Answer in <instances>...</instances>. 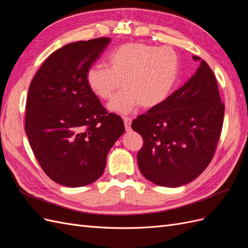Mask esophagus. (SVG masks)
Returning a JSON list of instances; mask_svg holds the SVG:
<instances>
[{
  "label": "esophagus",
  "mask_w": 248,
  "mask_h": 248,
  "mask_svg": "<svg viewBox=\"0 0 248 248\" xmlns=\"http://www.w3.org/2000/svg\"><path fill=\"white\" fill-rule=\"evenodd\" d=\"M123 120H124V125H125L126 131H129V130L131 129V121H132L131 118H129V117H124Z\"/></svg>",
  "instance_id": "obj_1"
}]
</instances>
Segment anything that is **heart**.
Returning a JSON list of instances; mask_svg holds the SVG:
<instances>
[{
	"label": "heart",
	"instance_id": "1",
	"mask_svg": "<svg viewBox=\"0 0 248 248\" xmlns=\"http://www.w3.org/2000/svg\"><path fill=\"white\" fill-rule=\"evenodd\" d=\"M108 66L95 64L87 71V84L100 99L112 97L108 109L127 114L137 106L150 108L166 100L174 90L180 74V61L175 50L141 42H128L112 50Z\"/></svg>",
	"mask_w": 248,
	"mask_h": 248
}]
</instances>
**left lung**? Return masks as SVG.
I'll return each instance as SVG.
<instances>
[{
	"label": "left lung",
	"mask_w": 248,
	"mask_h": 248,
	"mask_svg": "<svg viewBox=\"0 0 248 248\" xmlns=\"http://www.w3.org/2000/svg\"><path fill=\"white\" fill-rule=\"evenodd\" d=\"M197 72L158 106L133 120L144 145L140 170L156 185L179 187L199 177L211 162L224 115L213 71L200 57Z\"/></svg>",
	"instance_id": "1"
}]
</instances>
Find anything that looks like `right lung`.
Listing matches in <instances>:
<instances>
[{
	"instance_id": "obj_1",
	"label": "right lung",
	"mask_w": 248,
	"mask_h": 248,
	"mask_svg": "<svg viewBox=\"0 0 248 248\" xmlns=\"http://www.w3.org/2000/svg\"><path fill=\"white\" fill-rule=\"evenodd\" d=\"M110 38L67 44L46 60L29 87L26 133L44 172L59 184L80 187L100 178L107 156L125 131L87 84V71Z\"/></svg>"
}]
</instances>
